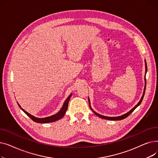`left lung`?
Listing matches in <instances>:
<instances>
[{"label": "left lung", "mask_w": 158, "mask_h": 158, "mask_svg": "<svg viewBox=\"0 0 158 158\" xmlns=\"http://www.w3.org/2000/svg\"><path fill=\"white\" fill-rule=\"evenodd\" d=\"M145 76H146V73H147V63H146V61L145 60ZM145 87H144V89H143V95H142V98H141V99L139 100V101L138 102V103L133 107V108L132 109H131L129 111H128L127 113H126V114H123V115H121V116H119V117H106V116H104V115H102V114H98V113H96L92 108V107H91V104H90V101H89V97H88V101H89V107H90V109L92 110V111L94 112V113H95V114H96L97 116H98V117H100V118H103V119H106V120H122V119H124V118H126V117H127L133 111L136 107L138 106H139V104L142 103V100H143V97H144V95H145V89H146V77H145Z\"/></svg>", "instance_id": "8db88e82"}]
</instances>
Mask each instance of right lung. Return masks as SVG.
Instances as JSON below:
<instances>
[{"label":"right lung","mask_w":158,"mask_h":158,"mask_svg":"<svg viewBox=\"0 0 158 158\" xmlns=\"http://www.w3.org/2000/svg\"><path fill=\"white\" fill-rule=\"evenodd\" d=\"M72 94L68 97V98L66 99L65 101L63 103V105L61 107V109L59 111V112H57L56 114H54V115H52V116H50V117H45V118H37V117H35V116H33L31 114H29V113H27L26 111H25L23 109H22L20 105L18 103V105L20 107L21 110L26 113L28 117H29L33 121L35 122H37V123H50V122H56L58 120L61 119V118H63L64 117V114L66 113V110H67V108H68V105H69V101H70V98L72 96Z\"/></svg>","instance_id":"1"}]
</instances>
